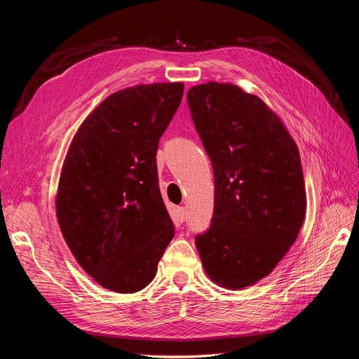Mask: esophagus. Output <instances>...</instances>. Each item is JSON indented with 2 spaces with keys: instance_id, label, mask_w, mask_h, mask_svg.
<instances>
[{
  "instance_id": "1",
  "label": "esophagus",
  "mask_w": 359,
  "mask_h": 359,
  "mask_svg": "<svg viewBox=\"0 0 359 359\" xmlns=\"http://www.w3.org/2000/svg\"><path fill=\"white\" fill-rule=\"evenodd\" d=\"M177 214H178V220H180L181 223L186 222V215H187L186 206H178V208H177Z\"/></svg>"
}]
</instances>
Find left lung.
Returning a JSON list of instances; mask_svg holds the SVG:
<instances>
[{
  "instance_id": "8db88e82",
  "label": "left lung",
  "mask_w": 359,
  "mask_h": 359,
  "mask_svg": "<svg viewBox=\"0 0 359 359\" xmlns=\"http://www.w3.org/2000/svg\"><path fill=\"white\" fill-rule=\"evenodd\" d=\"M214 170V214L196 236L206 276L240 290L273 273L307 210L299 151L285 123L256 94L208 82L187 93Z\"/></svg>"
}]
</instances>
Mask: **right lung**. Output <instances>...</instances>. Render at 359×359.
Here are the masks:
<instances>
[{
	"label": "right lung",
	"mask_w": 359,
	"mask_h": 359,
	"mask_svg": "<svg viewBox=\"0 0 359 359\" xmlns=\"http://www.w3.org/2000/svg\"><path fill=\"white\" fill-rule=\"evenodd\" d=\"M182 93V82L119 90L85 118L67 149L58 224L76 262L104 289L147 287L173 238L156 154Z\"/></svg>",
	"instance_id": "1"
}]
</instances>
